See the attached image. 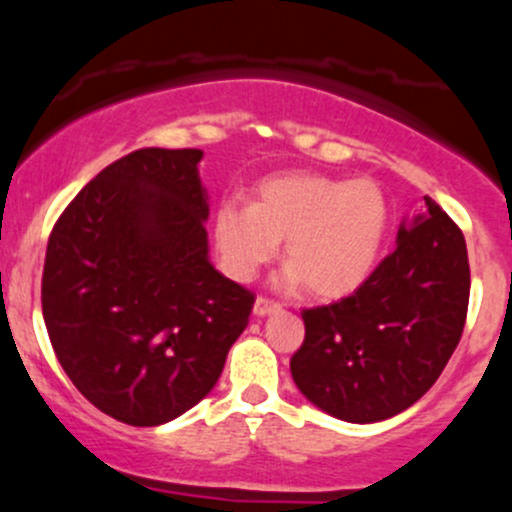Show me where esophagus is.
Instances as JSON below:
<instances>
[{
	"label": "esophagus",
	"instance_id": "obj_1",
	"mask_svg": "<svg viewBox=\"0 0 512 512\" xmlns=\"http://www.w3.org/2000/svg\"><path fill=\"white\" fill-rule=\"evenodd\" d=\"M276 310H279V303L269 301V298H262V296H257V301H255V308H252V313H255V317H267V315L276 313Z\"/></svg>",
	"mask_w": 512,
	"mask_h": 512
}]
</instances>
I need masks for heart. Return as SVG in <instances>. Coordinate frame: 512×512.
<instances>
[{"label": "heart", "instance_id": "1", "mask_svg": "<svg viewBox=\"0 0 512 512\" xmlns=\"http://www.w3.org/2000/svg\"><path fill=\"white\" fill-rule=\"evenodd\" d=\"M219 264L231 279L250 281L284 243L281 284L308 286L322 301L366 284L387 233V202L373 180L284 173L257 187L255 202L226 199L211 221Z\"/></svg>", "mask_w": 512, "mask_h": 512}]
</instances>
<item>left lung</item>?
Masks as SVG:
<instances>
[{
  "label": "left lung",
  "mask_w": 512,
  "mask_h": 512,
  "mask_svg": "<svg viewBox=\"0 0 512 512\" xmlns=\"http://www.w3.org/2000/svg\"><path fill=\"white\" fill-rule=\"evenodd\" d=\"M426 199L399 223L397 245L349 298L303 310L291 358L301 395L334 419L375 424L431 390L460 344L469 260L460 228Z\"/></svg>",
  "instance_id": "8db88e82"
}]
</instances>
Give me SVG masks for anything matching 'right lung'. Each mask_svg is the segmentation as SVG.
I'll use <instances>...</instances> for the list:
<instances>
[{"instance_id": "obj_1", "label": "right lung", "mask_w": 512, "mask_h": 512, "mask_svg": "<svg viewBox=\"0 0 512 512\" xmlns=\"http://www.w3.org/2000/svg\"><path fill=\"white\" fill-rule=\"evenodd\" d=\"M199 149H139L52 228L43 317L64 373L129 426L178 419L214 390L255 296L209 262Z\"/></svg>"}]
</instances>
